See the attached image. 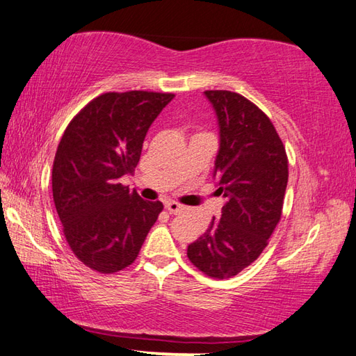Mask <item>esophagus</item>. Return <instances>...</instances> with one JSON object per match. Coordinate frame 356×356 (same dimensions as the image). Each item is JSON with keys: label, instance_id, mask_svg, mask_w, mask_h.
I'll list each match as a JSON object with an SVG mask.
<instances>
[{"label": "esophagus", "instance_id": "obj_1", "mask_svg": "<svg viewBox=\"0 0 356 356\" xmlns=\"http://www.w3.org/2000/svg\"><path fill=\"white\" fill-rule=\"evenodd\" d=\"M164 207H165V210H168L170 215H179V213H183L184 211V207L183 205H179L178 202H175V201H168L164 204Z\"/></svg>", "mask_w": 356, "mask_h": 356}]
</instances>
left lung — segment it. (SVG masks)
<instances>
[{
  "mask_svg": "<svg viewBox=\"0 0 356 356\" xmlns=\"http://www.w3.org/2000/svg\"><path fill=\"white\" fill-rule=\"evenodd\" d=\"M219 126L213 177L227 200L219 219L188 245L187 257L213 279H228L262 254L279 224L288 184L285 146L266 114L238 92L205 91Z\"/></svg>",
  "mask_w": 356,
  "mask_h": 356,
  "instance_id": "1",
  "label": "left lung"
}]
</instances>
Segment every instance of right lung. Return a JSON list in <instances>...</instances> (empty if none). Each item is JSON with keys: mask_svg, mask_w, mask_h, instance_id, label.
<instances>
[{"mask_svg": "<svg viewBox=\"0 0 356 356\" xmlns=\"http://www.w3.org/2000/svg\"><path fill=\"white\" fill-rule=\"evenodd\" d=\"M170 92H105L70 122L51 172L53 200L74 256L113 274L137 259L163 210L120 179L137 168L146 134Z\"/></svg>", "mask_w": 356, "mask_h": 356, "instance_id": "right-lung-1", "label": "right lung"}]
</instances>
